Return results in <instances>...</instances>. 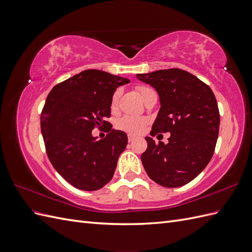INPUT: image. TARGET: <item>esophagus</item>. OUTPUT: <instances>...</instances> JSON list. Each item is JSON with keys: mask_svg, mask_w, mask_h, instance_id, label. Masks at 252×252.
<instances>
[{"mask_svg": "<svg viewBox=\"0 0 252 252\" xmlns=\"http://www.w3.org/2000/svg\"><path fill=\"white\" fill-rule=\"evenodd\" d=\"M133 140H134V138H133L132 135H128V142H129V143H131Z\"/></svg>", "mask_w": 252, "mask_h": 252, "instance_id": "esophagus-1", "label": "esophagus"}]
</instances>
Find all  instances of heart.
I'll return each mask as SVG.
<instances>
[{
  "mask_svg": "<svg viewBox=\"0 0 252 252\" xmlns=\"http://www.w3.org/2000/svg\"><path fill=\"white\" fill-rule=\"evenodd\" d=\"M138 91H139L141 97L144 100L147 94H149L150 93H154L155 90L151 89L150 87H147V86H138ZM119 96H120V93H119V90H117L111 97L110 107H111L112 111H114L118 108ZM147 124H148V121L145 118L125 116L118 121L117 127L120 129V130H123L131 135H138L141 132H143V130L145 129V127L147 126Z\"/></svg>",
  "mask_w": 252,
  "mask_h": 252,
  "instance_id": "obj_1",
  "label": "heart"
}]
</instances>
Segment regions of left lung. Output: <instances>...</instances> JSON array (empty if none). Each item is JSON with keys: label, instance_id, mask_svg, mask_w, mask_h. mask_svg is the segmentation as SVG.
<instances>
[{"label": "left lung", "instance_id": "obj_1", "mask_svg": "<svg viewBox=\"0 0 252 252\" xmlns=\"http://www.w3.org/2000/svg\"><path fill=\"white\" fill-rule=\"evenodd\" d=\"M156 88L161 108L150 134L170 132L168 144L145 138L147 149L141 159L148 177L158 185L175 188L199 175L215 152L220 111L211 88L195 75L179 68L136 74Z\"/></svg>", "mask_w": 252, "mask_h": 252}]
</instances>
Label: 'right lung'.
<instances>
[{
    "instance_id": "right-lung-1",
    "label": "right lung",
    "mask_w": 252,
    "mask_h": 252,
    "mask_svg": "<svg viewBox=\"0 0 252 252\" xmlns=\"http://www.w3.org/2000/svg\"><path fill=\"white\" fill-rule=\"evenodd\" d=\"M128 79L88 69L51 89L41 113V130L49 161L73 187L94 191L113 177L120 155L127 146L125 132L112 129L110 103L114 91ZM108 126L96 140L91 131Z\"/></svg>"
}]
</instances>
